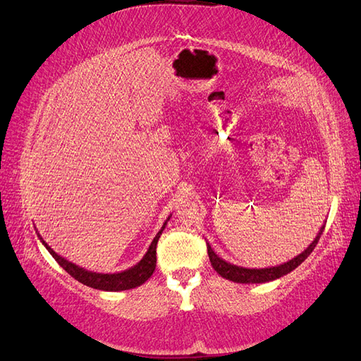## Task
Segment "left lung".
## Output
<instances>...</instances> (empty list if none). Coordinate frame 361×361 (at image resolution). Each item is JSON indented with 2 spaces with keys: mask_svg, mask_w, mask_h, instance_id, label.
<instances>
[{
  "mask_svg": "<svg viewBox=\"0 0 361 361\" xmlns=\"http://www.w3.org/2000/svg\"><path fill=\"white\" fill-rule=\"evenodd\" d=\"M324 227H321V231L318 233V236L314 238V241H312V244L305 248L301 255H298L297 257H293L292 260L286 262V264H281L279 267H271V268H243V267H236L228 264V262L223 260L221 257H218L215 255V251L211 248V245L207 244V256H209L211 265L212 268L220 274L223 279L231 280L235 283H265V281H272L276 279H280L283 276L289 274L290 271H293L298 265H301L302 262L310 256V253L313 251V248L318 244L319 238L324 232Z\"/></svg>",
  "mask_w": 361,
  "mask_h": 361,
  "instance_id": "1",
  "label": "left lung"
}]
</instances>
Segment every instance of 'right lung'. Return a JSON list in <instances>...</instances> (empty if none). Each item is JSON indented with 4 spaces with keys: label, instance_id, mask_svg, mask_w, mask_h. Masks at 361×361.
<instances>
[{
    "label": "right lung",
    "instance_id": "right-lung-1",
    "mask_svg": "<svg viewBox=\"0 0 361 361\" xmlns=\"http://www.w3.org/2000/svg\"><path fill=\"white\" fill-rule=\"evenodd\" d=\"M170 220V216L167 218V221ZM167 221L164 223V226L161 227V231L157 233V236L152 241L147 253L145 255V257L141 259L137 265H134L133 268H129L126 271L117 272V274H99V272H92L87 271L84 268L76 267L72 262L66 260L64 257L59 256L56 251H54L43 239L40 238L42 244L47 247V250L51 253V256L59 262V265L71 274L75 280H78L80 283L85 286H90L93 289H99V290H108V292H117V290H126V289H134L140 285L150 279V276L154 274L155 267H157V244L158 239L162 233L164 228L167 226Z\"/></svg>",
    "mask_w": 361,
    "mask_h": 361
}]
</instances>
